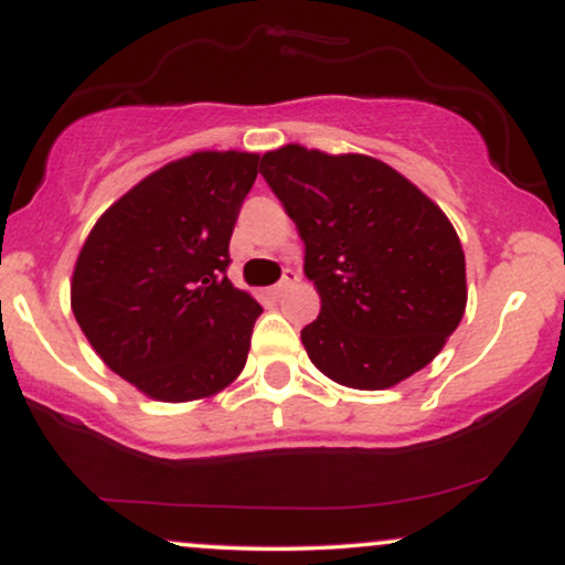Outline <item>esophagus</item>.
<instances>
[{"instance_id":"34e87169","label":"esophagus","mask_w":565,"mask_h":565,"mask_svg":"<svg viewBox=\"0 0 565 565\" xmlns=\"http://www.w3.org/2000/svg\"><path fill=\"white\" fill-rule=\"evenodd\" d=\"M300 281V276H297V270H291V268H287L284 270V276H281V281L276 284V287H270V295L274 297H281L284 291H287L289 287H295V284Z\"/></svg>"}]
</instances>
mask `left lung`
I'll return each instance as SVG.
<instances>
[{
    "mask_svg": "<svg viewBox=\"0 0 565 565\" xmlns=\"http://www.w3.org/2000/svg\"><path fill=\"white\" fill-rule=\"evenodd\" d=\"M260 172L305 242L321 297L302 329L310 361L355 391H385L425 369L468 305L465 252L438 204L385 161L297 142Z\"/></svg>",
    "mask_w": 565,
    "mask_h": 565,
    "instance_id": "obj_1",
    "label": "left lung"
}]
</instances>
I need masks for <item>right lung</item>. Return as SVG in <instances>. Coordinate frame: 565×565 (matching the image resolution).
Wrapping results in <instances>:
<instances>
[{
    "instance_id": "obj_1",
    "label": "right lung",
    "mask_w": 565,
    "mask_h": 565,
    "mask_svg": "<svg viewBox=\"0 0 565 565\" xmlns=\"http://www.w3.org/2000/svg\"><path fill=\"white\" fill-rule=\"evenodd\" d=\"M257 153L199 151L140 180L103 212L71 281V310L111 372L183 404L242 374L263 313L225 276Z\"/></svg>"
}]
</instances>
